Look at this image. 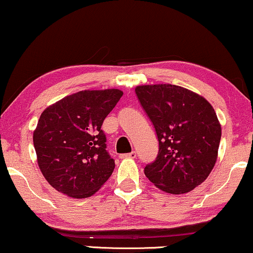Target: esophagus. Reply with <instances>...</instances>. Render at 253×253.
Here are the masks:
<instances>
[{
  "label": "esophagus",
  "mask_w": 253,
  "mask_h": 253,
  "mask_svg": "<svg viewBox=\"0 0 253 253\" xmlns=\"http://www.w3.org/2000/svg\"><path fill=\"white\" fill-rule=\"evenodd\" d=\"M120 158L121 159H135L136 153L132 152V153H128V154H123V155H120Z\"/></svg>",
  "instance_id": "34e87169"
}]
</instances>
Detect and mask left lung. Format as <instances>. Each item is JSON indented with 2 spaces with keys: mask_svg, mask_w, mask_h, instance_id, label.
I'll list each match as a JSON object with an SVG mask.
<instances>
[{
  "mask_svg": "<svg viewBox=\"0 0 253 253\" xmlns=\"http://www.w3.org/2000/svg\"><path fill=\"white\" fill-rule=\"evenodd\" d=\"M135 92L154 125L159 154L145 175L168 194L189 193L215 167L222 127L202 95L171 84L140 85Z\"/></svg>",
  "mask_w": 253,
  "mask_h": 253,
  "instance_id": "obj_1",
  "label": "left lung"
}]
</instances>
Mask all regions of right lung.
<instances>
[{
    "instance_id": "1",
    "label": "right lung",
    "mask_w": 253,
    "mask_h": 253,
    "mask_svg": "<svg viewBox=\"0 0 253 253\" xmlns=\"http://www.w3.org/2000/svg\"><path fill=\"white\" fill-rule=\"evenodd\" d=\"M124 92L84 89L47 106L34 130L37 164L50 185L72 198L103 187L116 164L106 152L101 125Z\"/></svg>"
}]
</instances>
